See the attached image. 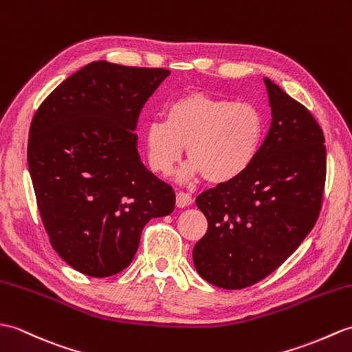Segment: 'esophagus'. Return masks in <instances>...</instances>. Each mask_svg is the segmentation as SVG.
<instances>
[{
    "mask_svg": "<svg viewBox=\"0 0 352 352\" xmlns=\"http://www.w3.org/2000/svg\"><path fill=\"white\" fill-rule=\"evenodd\" d=\"M192 202H193V199H192V196H190L189 193L177 192V196H175V204H177V207H179V208L189 207Z\"/></svg>",
    "mask_w": 352,
    "mask_h": 352,
    "instance_id": "34e87169",
    "label": "esophagus"
}]
</instances>
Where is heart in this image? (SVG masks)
<instances>
[{
	"label": "heart",
	"instance_id": "1",
	"mask_svg": "<svg viewBox=\"0 0 352 352\" xmlns=\"http://www.w3.org/2000/svg\"><path fill=\"white\" fill-rule=\"evenodd\" d=\"M264 138V118L250 103L193 91L170 102L165 122L145 130L153 170L169 175L186 148L190 163L182 179L202 177L222 184L241 175L255 160Z\"/></svg>",
	"mask_w": 352,
	"mask_h": 352
}]
</instances>
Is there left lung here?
<instances>
[{"mask_svg":"<svg viewBox=\"0 0 352 352\" xmlns=\"http://www.w3.org/2000/svg\"><path fill=\"white\" fill-rule=\"evenodd\" d=\"M272 124L241 175L196 198L208 230L195 244L196 272L211 285L243 289L279 268L322 207L327 151L322 129L306 106L264 78Z\"/></svg>","mask_w":352,"mask_h":352,"instance_id":"1","label":"left lung"}]
</instances>
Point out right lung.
Listing matches in <instances>:
<instances>
[{"mask_svg":"<svg viewBox=\"0 0 352 352\" xmlns=\"http://www.w3.org/2000/svg\"><path fill=\"white\" fill-rule=\"evenodd\" d=\"M166 69L94 61L73 73L31 121L28 168L55 252L91 277L124 270L144 226L168 216L175 192L144 166L135 129Z\"/></svg>","mask_w":352,"mask_h":352,"instance_id":"obj_1","label":"right lung"}]
</instances>
